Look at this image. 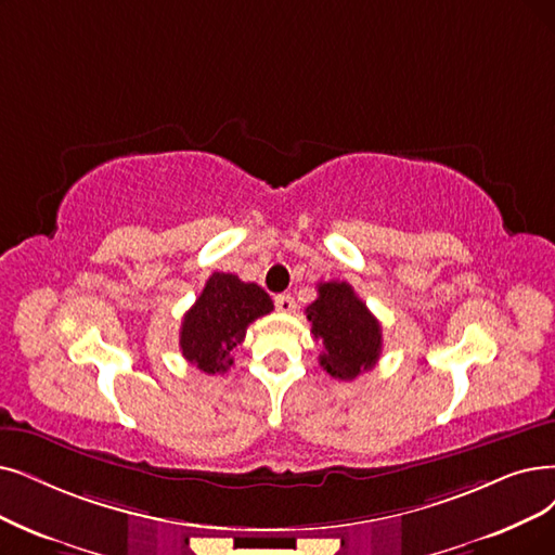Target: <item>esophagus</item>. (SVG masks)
I'll return each mask as SVG.
<instances>
[{
    "label": "esophagus",
    "mask_w": 555,
    "mask_h": 555,
    "mask_svg": "<svg viewBox=\"0 0 555 555\" xmlns=\"http://www.w3.org/2000/svg\"><path fill=\"white\" fill-rule=\"evenodd\" d=\"M275 307L282 314H292V312H296V300L289 294H280V296H275Z\"/></svg>",
    "instance_id": "esophagus-1"
}]
</instances>
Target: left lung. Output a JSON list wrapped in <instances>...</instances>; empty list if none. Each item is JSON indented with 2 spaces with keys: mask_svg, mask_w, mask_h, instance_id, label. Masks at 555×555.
I'll return each instance as SVG.
<instances>
[{
  "mask_svg": "<svg viewBox=\"0 0 555 555\" xmlns=\"http://www.w3.org/2000/svg\"><path fill=\"white\" fill-rule=\"evenodd\" d=\"M305 314L323 344L319 362L332 378L354 380L380 360L383 327L348 282H321Z\"/></svg>",
  "mask_w": 555,
  "mask_h": 555,
  "instance_id": "1",
  "label": "left lung"
}]
</instances>
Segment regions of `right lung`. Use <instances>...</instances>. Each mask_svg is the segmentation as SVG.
Listing matches in <instances>:
<instances>
[{
    "instance_id": "obj_1",
    "label": "right lung",
    "mask_w": 555,
    "mask_h": 555,
    "mask_svg": "<svg viewBox=\"0 0 555 555\" xmlns=\"http://www.w3.org/2000/svg\"><path fill=\"white\" fill-rule=\"evenodd\" d=\"M273 312V300L255 282H241L232 273H214L195 305L184 314L180 348L203 373H225L232 350L246 337L248 325Z\"/></svg>"
}]
</instances>
